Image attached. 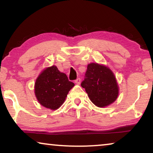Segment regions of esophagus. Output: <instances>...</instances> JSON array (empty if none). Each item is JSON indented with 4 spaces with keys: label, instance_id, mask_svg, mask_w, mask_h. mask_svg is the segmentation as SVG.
<instances>
[{
    "label": "esophagus",
    "instance_id": "obj_1",
    "mask_svg": "<svg viewBox=\"0 0 153 153\" xmlns=\"http://www.w3.org/2000/svg\"><path fill=\"white\" fill-rule=\"evenodd\" d=\"M81 79L80 78H78L77 79H76V80H75V83H76L77 85H79L81 83Z\"/></svg>",
    "mask_w": 153,
    "mask_h": 153
}]
</instances>
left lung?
<instances>
[{
	"label": "left lung",
	"mask_w": 153,
	"mask_h": 153,
	"mask_svg": "<svg viewBox=\"0 0 153 153\" xmlns=\"http://www.w3.org/2000/svg\"><path fill=\"white\" fill-rule=\"evenodd\" d=\"M85 76L81 85L95 106L106 107L116 101L119 93L118 85L108 67L92 62L88 65Z\"/></svg>",
	"instance_id": "8db88e82"
}]
</instances>
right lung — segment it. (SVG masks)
Segmentation results:
<instances>
[{
    "label": "right lung",
    "mask_w": 153,
    "mask_h": 153,
    "mask_svg": "<svg viewBox=\"0 0 153 153\" xmlns=\"http://www.w3.org/2000/svg\"><path fill=\"white\" fill-rule=\"evenodd\" d=\"M74 83L53 65L41 72L35 83V95L39 103L51 110L60 107Z\"/></svg>",
    "instance_id": "add662e5"
}]
</instances>
